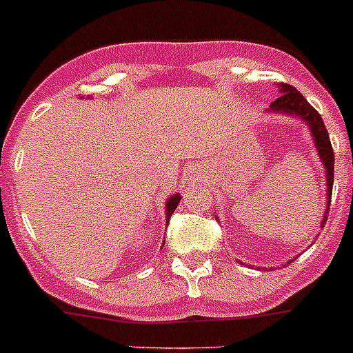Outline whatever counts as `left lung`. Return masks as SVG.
<instances>
[{
    "label": "left lung",
    "instance_id": "obj_1",
    "mask_svg": "<svg viewBox=\"0 0 353 353\" xmlns=\"http://www.w3.org/2000/svg\"><path fill=\"white\" fill-rule=\"evenodd\" d=\"M278 90H280V96L271 103L266 113H283V115L301 119L308 125L310 134L313 138V145H315V150L320 157V163L325 170V194H327V199H325L324 219L320 222V228H324L325 222H327L325 213H329L332 183H334V152H332L331 140H329V132L325 129L324 121L320 117V113L306 101V98L299 90L294 89L289 83H278ZM287 264H290V261Z\"/></svg>",
    "mask_w": 353,
    "mask_h": 353
}]
</instances>
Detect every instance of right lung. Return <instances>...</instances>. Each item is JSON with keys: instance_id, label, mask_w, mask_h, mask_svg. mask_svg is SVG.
Segmentation results:
<instances>
[{"instance_id": "obj_1", "label": "right lung", "mask_w": 353, "mask_h": 353, "mask_svg": "<svg viewBox=\"0 0 353 353\" xmlns=\"http://www.w3.org/2000/svg\"><path fill=\"white\" fill-rule=\"evenodd\" d=\"M89 99H90V96H89ZM180 199H182L180 198V194H173V196H170V198L166 199V225L170 224V216L173 215V212L176 210ZM163 245H164V241H163Z\"/></svg>"}]
</instances>
